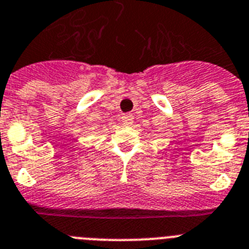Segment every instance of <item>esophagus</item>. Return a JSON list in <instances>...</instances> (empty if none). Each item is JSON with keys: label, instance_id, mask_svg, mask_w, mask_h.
<instances>
[{"label": "esophagus", "instance_id": "1", "mask_svg": "<svg viewBox=\"0 0 249 249\" xmlns=\"http://www.w3.org/2000/svg\"><path fill=\"white\" fill-rule=\"evenodd\" d=\"M133 115H131V114H124V115L122 116V120H123V123H124L125 125H127V124H130V123L133 122Z\"/></svg>", "mask_w": 249, "mask_h": 249}]
</instances>
